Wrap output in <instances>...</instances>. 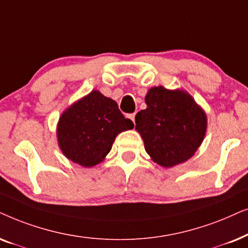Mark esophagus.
<instances>
[{"label": "esophagus", "instance_id": "34e87169", "mask_svg": "<svg viewBox=\"0 0 248 248\" xmlns=\"http://www.w3.org/2000/svg\"><path fill=\"white\" fill-rule=\"evenodd\" d=\"M128 118L130 119L131 121L135 122V113H131V114H128Z\"/></svg>", "mask_w": 248, "mask_h": 248}]
</instances>
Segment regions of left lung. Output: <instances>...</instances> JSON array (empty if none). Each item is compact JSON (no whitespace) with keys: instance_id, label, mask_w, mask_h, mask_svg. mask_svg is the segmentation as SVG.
Wrapping results in <instances>:
<instances>
[{"instance_id":"8db88e82","label":"left lung","mask_w":248,"mask_h":248,"mask_svg":"<svg viewBox=\"0 0 248 248\" xmlns=\"http://www.w3.org/2000/svg\"><path fill=\"white\" fill-rule=\"evenodd\" d=\"M146 108L135 117L136 130L152 160L163 168L186 162L206 134L205 111L183 90L156 86L145 96Z\"/></svg>"}]
</instances>
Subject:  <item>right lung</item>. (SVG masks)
I'll return each mask as SVG.
<instances>
[{"mask_svg": "<svg viewBox=\"0 0 248 248\" xmlns=\"http://www.w3.org/2000/svg\"><path fill=\"white\" fill-rule=\"evenodd\" d=\"M133 128L117 102L95 90L62 112L57 124L58 144L68 160L92 168L104 160L119 134Z\"/></svg>", "mask_w": 248, "mask_h": 248, "instance_id": "obj_1", "label": "right lung"}]
</instances>
